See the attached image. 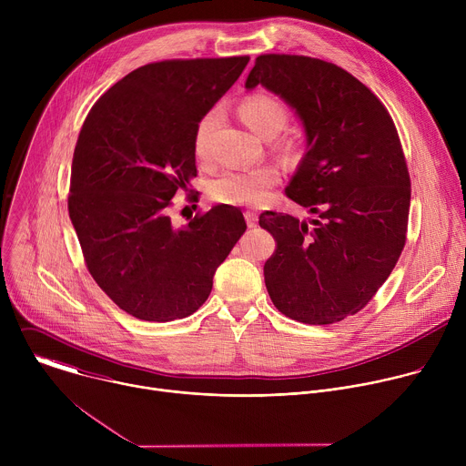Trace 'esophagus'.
<instances>
[{
	"mask_svg": "<svg viewBox=\"0 0 466 466\" xmlns=\"http://www.w3.org/2000/svg\"><path fill=\"white\" fill-rule=\"evenodd\" d=\"M245 219H247L248 228H254L258 225V216L254 212H245Z\"/></svg>",
	"mask_w": 466,
	"mask_h": 466,
	"instance_id": "obj_1",
	"label": "esophagus"
}]
</instances>
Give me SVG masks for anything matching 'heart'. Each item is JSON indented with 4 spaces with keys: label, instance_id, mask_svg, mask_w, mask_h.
<instances>
[{
    "label": "heart",
    "instance_id": "b5f03b06",
    "mask_svg": "<svg viewBox=\"0 0 466 466\" xmlns=\"http://www.w3.org/2000/svg\"><path fill=\"white\" fill-rule=\"evenodd\" d=\"M243 121L258 137L269 135L271 130H282L286 123V108L271 96H252L243 101ZM218 119V112H208L195 130V153L203 157L207 153L208 135ZM280 180V173L273 166H259L252 169H225L214 177L208 186V197L216 203L230 207H259L269 198V191Z\"/></svg>",
    "mask_w": 466,
    "mask_h": 466
}]
</instances>
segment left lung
I'll use <instances>...</instances> for the list:
<instances>
[{
    "label": "left lung",
    "mask_w": 466,
    "mask_h": 466,
    "mask_svg": "<svg viewBox=\"0 0 466 466\" xmlns=\"http://www.w3.org/2000/svg\"><path fill=\"white\" fill-rule=\"evenodd\" d=\"M288 103L306 153L291 201L320 219L263 212L277 239L263 277L279 311L304 324L358 313L387 280L406 245L411 182L396 127L381 101L339 66L302 55H259L245 88Z\"/></svg>",
    "instance_id": "obj_1"
}]
</instances>
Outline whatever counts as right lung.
I'll list each match as a JSON object with an SVG mask.
<instances>
[{
	"instance_id": "1",
	"label": "right lung",
	"mask_w": 466,
	"mask_h": 466,
	"mask_svg": "<svg viewBox=\"0 0 466 466\" xmlns=\"http://www.w3.org/2000/svg\"><path fill=\"white\" fill-rule=\"evenodd\" d=\"M248 56L146 64L108 88L83 123L68 210L86 268L128 315L167 322L205 304L247 230L239 208L212 207L184 227L167 208L197 177L195 130Z\"/></svg>"
}]
</instances>
